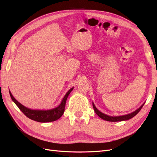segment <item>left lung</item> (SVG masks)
I'll list each match as a JSON object with an SVG mask.
<instances>
[{
	"instance_id": "left-lung-1",
	"label": "left lung",
	"mask_w": 157,
	"mask_h": 157,
	"mask_svg": "<svg viewBox=\"0 0 157 157\" xmlns=\"http://www.w3.org/2000/svg\"><path fill=\"white\" fill-rule=\"evenodd\" d=\"M144 104H145V102L140 107V108L137 109L136 110L133 112V113H129V114L123 115V116H109V115L102 113V112L99 111L96 108V106H95V105H94L93 102V106L94 110H95V113L102 120H105L106 121H109V122H120V121L128 120H129V119L132 118L133 117H134V116H135L139 113V112L141 110V108L143 107V106L144 105Z\"/></svg>"
}]
</instances>
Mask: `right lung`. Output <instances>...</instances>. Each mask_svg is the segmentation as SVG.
Segmentation results:
<instances>
[{"instance_id":"right-lung-1","label":"right lung","mask_w":157,"mask_h":157,"mask_svg":"<svg viewBox=\"0 0 157 157\" xmlns=\"http://www.w3.org/2000/svg\"><path fill=\"white\" fill-rule=\"evenodd\" d=\"M74 87H71L70 90L66 93L64 98H62L61 103L55 108L49 109V110H33L25 107L22 105L20 102L17 101L16 98L13 97L10 91L9 90V93L11 97L13 102L17 105V106L20 109V110L27 117L31 120L39 122H54V121L59 119L62 114H64L66 102L68 95L71 91L73 90Z\"/></svg>"}]
</instances>
